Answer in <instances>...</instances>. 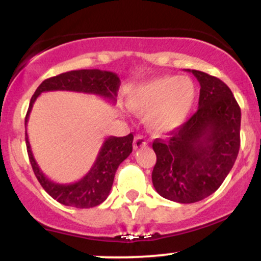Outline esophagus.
Returning a JSON list of instances; mask_svg holds the SVG:
<instances>
[{
    "mask_svg": "<svg viewBox=\"0 0 261 261\" xmlns=\"http://www.w3.org/2000/svg\"><path fill=\"white\" fill-rule=\"evenodd\" d=\"M147 145V141L143 136H141V135H136L134 139V148L137 149V148H141L143 147V146Z\"/></svg>",
    "mask_w": 261,
    "mask_h": 261,
    "instance_id": "obj_1",
    "label": "esophagus"
}]
</instances>
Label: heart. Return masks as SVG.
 Masks as SVG:
<instances>
[{"label":"heart","instance_id":"b5f03b06","mask_svg":"<svg viewBox=\"0 0 261 261\" xmlns=\"http://www.w3.org/2000/svg\"><path fill=\"white\" fill-rule=\"evenodd\" d=\"M196 95V85L189 77L162 76L134 87L127 104L135 113L146 114L151 130L169 133L187 121Z\"/></svg>","mask_w":261,"mask_h":261}]
</instances>
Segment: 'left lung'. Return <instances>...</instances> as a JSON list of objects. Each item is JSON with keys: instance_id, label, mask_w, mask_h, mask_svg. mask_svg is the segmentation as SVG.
I'll list each match as a JSON object with an SVG mask.
<instances>
[{"instance_id": "8db88e82", "label": "left lung", "mask_w": 261, "mask_h": 261, "mask_svg": "<svg viewBox=\"0 0 261 261\" xmlns=\"http://www.w3.org/2000/svg\"><path fill=\"white\" fill-rule=\"evenodd\" d=\"M200 83L199 109L169 139L154 140L152 182L161 196L193 203L214 194L232 169L241 146V108L226 83L188 70Z\"/></svg>"}]
</instances>
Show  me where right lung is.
<instances>
[{"mask_svg": "<svg viewBox=\"0 0 261 261\" xmlns=\"http://www.w3.org/2000/svg\"><path fill=\"white\" fill-rule=\"evenodd\" d=\"M119 87H120V80L115 73L100 70L70 71L45 80L32 97L28 113L25 115V125L31 115L32 108L41 93L54 91L86 93V94L98 95L114 104L118 97ZM133 134H128L124 137H107L88 173L74 182L60 184L47 178L40 169L33 155L28 134L25 131V143L29 161L40 185L56 201L65 206H72L77 208L94 207L106 201L112 190L116 169L121 162L126 160L133 152Z\"/></svg>", "mask_w": 261, "mask_h": 261, "instance_id": "add662e5", "label": "right lung"}]
</instances>
